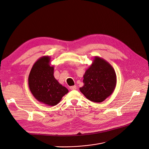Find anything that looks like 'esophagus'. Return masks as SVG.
Segmentation results:
<instances>
[{
    "label": "esophagus",
    "mask_w": 149,
    "mask_h": 149,
    "mask_svg": "<svg viewBox=\"0 0 149 149\" xmlns=\"http://www.w3.org/2000/svg\"><path fill=\"white\" fill-rule=\"evenodd\" d=\"M70 88L71 89V90H75L76 88H77V86H71L70 87Z\"/></svg>",
    "instance_id": "esophagus-1"
}]
</instances>
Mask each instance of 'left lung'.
Masks as SVG:
<instances>
[{
	"label": "left lung",
	"mask_w": 149,
	"mask_h": 149,
	"mask_svg": "<svg viewBox=\"0 0 149 149\" xmlns=\"http://www.w3.org/2000/svg\"><path fill=\"white\" fill-rule=\"evenodd\" d=\"M84 86L79 88L90 101L100 103L109 97L116 86V75L113 68L106 61L95 56L83 75Z\"/></svg>",
	"instance_id": "8db88e82"
}]
</instances>
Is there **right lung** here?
<instances>
[{
    "label": "right lung",
    "instance_id": "add662e5",
    "mask_svg": "<svg viewBox=\"0 0 149 149\" xmlns=\"http://www.w3.org/2000/svg\"><path fill=\"white\" fill-rule=\"evenodd\" d=\"M50 61L49 56H44L34 63L29 76V86L36 100L48 106H55L68 90L55 79L54 66Z\"/></svg>",
    "mask_w": 149,
    "mask_h": 149
}]
</instances>
